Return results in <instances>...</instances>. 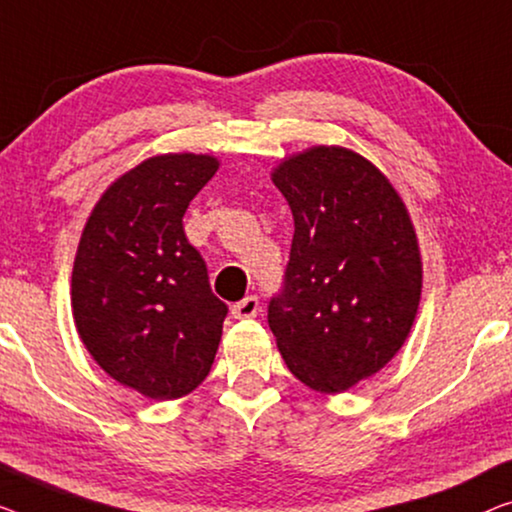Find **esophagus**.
<instances>
[{"mask_svg": "<svg viewBox=\"0 0 512 512\" xmlns=\"http://www.w3.org/2000/svg\"><path fill=\"white\" fill-rule=\"evenodd\" d=\"M257 312H259V299H257V296H246V299H243V301L232 305V315L236 319L257 317Z\"/></svg>", "mask_w": 512, "mask_h": 512, "instance_id": "1", "label": "esophagus"}]
</instances>
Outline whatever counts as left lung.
<instances>
[{
	"label": "left lung",
	"instance_id": "left-lung-1",
	"mask_svg": "<svg viewBox=\"0 0 512 512\" xmlns=\"http://www.w3.org/2000/svg\"><path fill=\"white\" fill-rule=\"evenodd\" d=\"M271 179L294 216L285 289L269 326L292 375L345 393L400 352L416 322L423 262L398 190L347 147L303 149Z\"/></svg>",
	"mask_w": 512,
	"mask_h": 512
}]
</instances>
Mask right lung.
Wrapping results in <instances>:
<instances>
[{"label":"right lung","mask_w":512,"mask_h":512,"mask_svg":"<svg viewBox=\"0 0 512 512\" xmlns=\"http://www.w3.org/2000/svg\"><path fill=\"white\" fill-rule=\"evenodd\" d=\"M220 160L158 154L114 179L82 230L71 276L73 322L91 358L149 400L207 379L227 305L183 232V213Z\"/></svg>","instance_id":"add662e5"}]
</instances>
